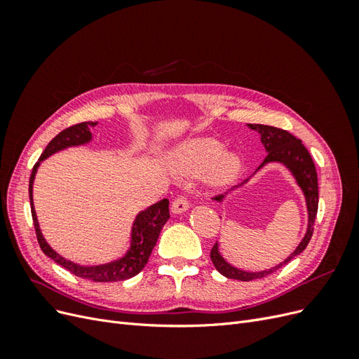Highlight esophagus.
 I'll return each instance as SVG.
<instances>
[{
	"label": "esophagus",
	"mask_w": 359,
	"mask_h": 359,
	"mask_svg": "<svg viewBox=\"0 0 359 359\" xmlns=\"http://www.w3.org/2000/svg\"><path fill=\"white\" fill-rule=\"evenodd\" d=\"M189 206H190L189 199L186 196H182V194H180V196H177L175 199H173V202L170 205V210H172V212L180 214V212L187 211Z\"/></svg>",
	"instance_id": "obj_1"
}]
</instances>
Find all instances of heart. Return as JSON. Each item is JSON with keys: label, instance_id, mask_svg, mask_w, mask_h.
<instances>
[{"label": "heart", "instance_id": "heart-1", "mask_svg": "<svg viewBox=\"0 0 359 359\" xmlns=\"http://www.w3.org/2000/svg\"><path fill=\"white\" fill-rule=\"evenodd\" d=\"M178 175L205 177L212 186H226L241 172V161L233 154L223 153V145L214 139H196L184 144L172 160Z\"/></svg>", "mask_w": 359, "mask_h": 359}]
</instances>
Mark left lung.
I'll return each instance as SVG.
<instances>
[{
  "mask_svg": "<svg viewBox=\"0 0 359 359\" xmlns=\"http://www.w3.org/2000/svg\"><path fill=\"white\" fill-rule=\"evenodd\" d=\"M250 127L259 130L260 140H262V144L265 145V148L268 151L264 163L259 168H262L268 161H281V163H285V165L292 170L293 175H295L299 187L302 189L304 194H306L307 208H309V227H307V233H306V236H304V240L299 243L295 252H293L285 260V262H281L277 266L271 268L268 271H260V273H245V271L233 268L220 256L219 247H217V244H214L211 248L210 256H211V260H212L214 266L217 268V271H219L220 274H223L227 278L241 280V281H252V280L262 278V277L273 274L281 266L290 262L293 257L298 256L301 252H304L313 236L314 220H316L318 205H319L316 166H314V161H313L310 153L307 151V148L302 145L301 140L293 135H290L289 132H286V130H283V128L262 126V124H257V126L250 124ZM222 198H223V194H217V196H214L215 201H222Z\"/></svg>",
  "mask_w": 359,
  "mask_h": 359,
  "instance_id": "obj_1",
  "label": "left lung"
}]
</instances>
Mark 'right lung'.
Wrapping results in <instances>:
<instances>
[{
	"label": "right lung",
	"instance_id": "right-lung-1",
	"mask_svg": "<svg viewBox=\"0 0 359 359\" xmlns=\"http://www.w3.org/2000/svg\"><path fill=\"white\" fill-rule=\"evenodd\" d=\"M95 126L93 121H85L79 124H73L67 128H64L55 137H53L48 147L43 151V154L37 160V163L32 168L31 177H29V202H31V215L32 223H34V231L39 245L41 252L46 256H49L53 262H57L62 268L70 271L72 274L82 277L85 280L99 281V283H109V281H121L132 278L136 274H139L142 268L147 265L148 259L153 253V248L158 240V235L161 227L169 220V201L163 199L154 205H151L149 208L140 212L136 217V222L133 224V233H132V248L128 250V253L116 260V262L100 265V266H81L64 259L62 256L57 255L53 250L48 245L45 238L41 236V232L39 229V222L36 217L34 206H32V181H34L36 170L40 165L41 160H45L48 156L53 154L55 151H60L62 148H67L72 145H81L88 142L91 139L90 127Z\"/></svg>",
	"mask_w": 359,
	"mask_h": 359
}]
</instances>
